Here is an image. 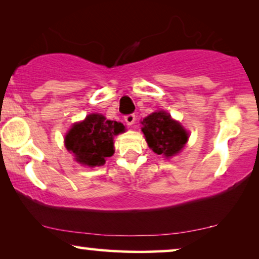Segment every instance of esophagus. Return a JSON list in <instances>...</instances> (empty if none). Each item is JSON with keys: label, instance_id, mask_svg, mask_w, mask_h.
I'll return each mask as SVG.
<instances>
[{"label": "esophagus", "instance_id": "1", "mask_svg": "<svg viewBox=\"0 0 259 259\" xmlns=\"http://www.w3.org/2000/svg\"><path fill=\"white\" fill-rule=\"evenodd\" d=\"M125 121H126L127 125L132 126L133 123H134V121H136V115H134V114H127V115H125Z\"/></svg>", "mask_w": 259, "mask_h": 259}]
</instances>
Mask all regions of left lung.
<instances>
[{
  "mask_svg": "<svg viewBox=\"0 0 259 259\" xmlns=\"http://www.w3.org/2000/svg\"><path fill=\"white\" fill-rule=\"evenodd\" d=\"M143 133L152 151L157 154L172 157L185 146L189 134L179 122L171 119L166 112H155L143 121Z\"/></svg>",
  "mask_w": 259,
  "mask_h": 259,
  "instance_id": "left-lung-1",
  "label": "left lung"
}]
</instances>
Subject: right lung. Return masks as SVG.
<instances>
[{"instance_id": "right-lung-1", "label": "right lung", "mask_w": 259, "mask_h": 259, "mask_svg": "<svg viewBox=\"0 0 259 259\" xmlns=\"http://www.w3.org/2000/svg\"><path fill=\"white\" fill-rule=\"evenodd\" d=\"M121 122L106 120L104 115L90 114L82 122L75 123L66 136L67 150L73 152L80 164L101 166L114 153L113 137L122 133Z\"/></svg>"}]
</instances>
